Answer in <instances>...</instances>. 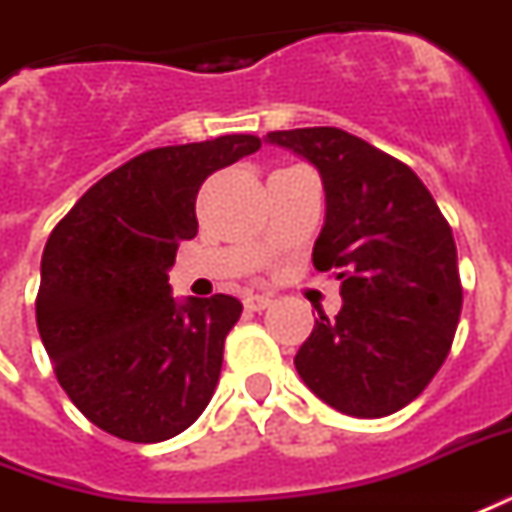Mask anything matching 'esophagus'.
<instances>
[{
	"instance_id": "34e87169",
	"label": "esophagus",
	"mask_w": 512,
	"mask_h": 512,
	"mask_svg": "<svg viewBox=\"0 0 512 512\" xmlns=\"http://www.w3.org/2000/svg\"><path fill=\"white\" fill-rule=\"evenodd\" d=\"M271 302H274V299H271L268 293H246L244 296V305L249 307V310H266Z\"/></svg>"
}]
</instances>
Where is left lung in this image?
Segmentation results:
<instances>
[{"mask_svg": "<svg viewBox=\"0 0 512 512\" xmlns=\"http://www.w3.org/2000/svg\"><path fill=\"white\" fill-rule=\"evenodd\" d=\"M310 160L327 194L313 266L335 271L343 307L318 310L293 366L346 416L382 418L438 374L463 310L457 246L427 185L402 160L338 127L268 132Z\"/></svg>", "mask_w": 512, "mask_h": 512, "instance_id": "obj_1", "label": "left lung"}]
</instances>
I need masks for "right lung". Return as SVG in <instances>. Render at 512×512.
Returning <instances> with one entry per match:
<instances>
[{
  "label": "right lung",
  "mask_w": 512,
  "mask_h": 512,
  "mask_svg": "<svg viewBox=\"0 0 512 512\" xmlns=\"http://www.w3.org/2000/svg\"><path fill=\"white\" fill-rule=\"evenodd\" d=\"M257 149L255 135L149 149L91 185L49 235L38 332L60 388L99 430L169 441L210 402L244 305L227 293L180 305L169 268L199 230L202 182Z\"/></svg>",
  "instance_id": "right-lung-1"
}]
</instances>
